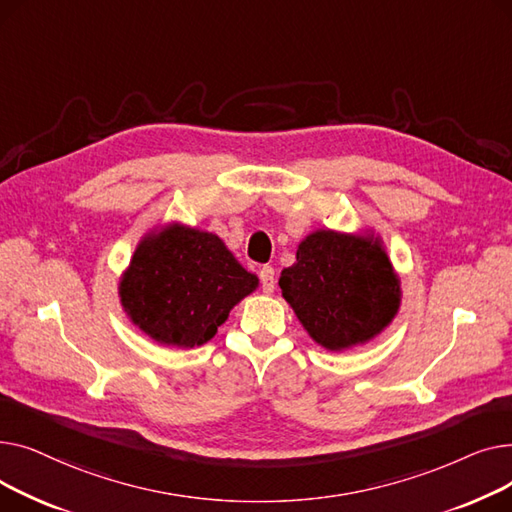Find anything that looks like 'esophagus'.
<instances>
[{
  "label": "esophagus",
  "mask_w": 512,
  "mask_h": 512,
  "mask_svg": "<svg viewBox=\"0 0 512 512\" xmlns=\"http://www.w3.org/2000/svg\"><path fill=\"white\" fill-rule=\"evenodd\" d=\"M259 278H261V286L265 294H272L276 290V272L272 265H263L259 270Z\"/></svg>",
  "instance_id": "1"
}]
</instances>
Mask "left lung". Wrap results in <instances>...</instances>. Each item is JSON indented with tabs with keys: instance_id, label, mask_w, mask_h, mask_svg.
I'll return each instance as SVG.
<instances>
[{
	"instance_id": "8db88e82",
	"label": "left lung",
	"mask_w": 512,
	"mask_h": 512,
	"mask_svg": "<svg viewBox=\"0 0 512 512\" xmlns=\"http://www.w3.org/2000/svg\"><path fill=\"white\" fill-rule=\"evenodd\" d=\"M282 297L313 342L330 353L371 342L398 315L400 278L373 228H319L297 247L280 274Z\"/></svg>"
}]
</instances>
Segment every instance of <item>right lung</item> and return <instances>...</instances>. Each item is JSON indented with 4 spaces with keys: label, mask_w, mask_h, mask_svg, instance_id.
Here are the masks:
<instances>
[{
    "label": "right lung",
    "mask_w": 512,
    "mask_h": 512,
    "mask_svg": "<svg viewBox=\"0 0 512 512\" xmlns=\"http://www.w3.org/2000/svg\"><path fill=\"white\" fill-rule=\"evenodd\" d=\"M257 286L259 278L218 234L168 222L141 236L118 297L126 317L153 342L193 348L209 342Z\"/></svg>",
    "instance_id": "1"
}]
</instances>
